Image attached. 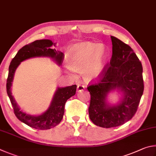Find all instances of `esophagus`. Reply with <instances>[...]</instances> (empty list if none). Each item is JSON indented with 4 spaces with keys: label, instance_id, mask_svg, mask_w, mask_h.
<instances>
[{
    "label": "esophagus",
    "instance_id": "obj_1",
    "mask_svg": "<svg viewBox=\"0 0 156 156\" xmlns=\"http://www.w3.org/2000/svg\"><path fill=\"white\" fill-rule=\"evenodd\" d=\"M84 89H85V86H84L83 85H81V84H79V85L77 86V92H78L83 91Z\"/></svg>",
    "mask_w": 156,
    "mask_h": 156
}]
</instances>
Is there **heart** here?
Instances as JSON below:
<instances>
[{
	"instance_id": "1",
	"label": "heart",
	"mask_w": 156,
	"mask_h": 156,
	"mask_svg": "<svg viewBox=\"0 0 156 156\" xmlns=\"http://www.w3.org/2000/svg\"><path fill=\"white\" fill-rule=\"evenodd\" d=\"M108 57V48L104 45L81 42L70 49L66 61L70 69L82 70L83 77L92 81L99 78L103 74Z\"/></svg>"
}]
</instances>
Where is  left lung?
Segmentation results:
<instances>
[{"label":"left lung","instance_id":"1","mask_svg":"<svg viewBox=\"0 0 156 156\" xmlns=\"http://www.w3.org/2000/svg\"><path fill=\"white\" fill-rule=\"evenodd\" d=\"M112 56L108 66L96 83L88 86L90 102V119L97 126H120L134 116L144 91L143 66L133 49L116 37L111 36ZM124 93L119 105L107 103V94L114 89Z\"/></svg>","mask_w":156,"mask_h":156}]
</instances>
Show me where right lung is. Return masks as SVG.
Instances as JSON below:
<instances>
[{
	"mask_svg": "<svg viewBox=\"0 0 156 156\" xmlns=\"http://www.w3.org/2000/svg\"><path fill=\"white\" fill-rule=\"evenodd\" d=\"M55 44L56 43L52 42L50 40H40L24 46L12 59L9 67L6 85L7 93L15 115L21 122L37 129H49L55 127L61 122L64 114L65 103L68 99L75 94L76 85L57 88L48 110L39 116H31L24 113L19 108L11 91L12 82L16 69L20 62L27 59L35 57H49L58 64H61L64 58V53L57 51L55 48H51L53 45L55 46Z\"/></svg>",
	"mask_w": 156,
	"mask_h": 156,
	"instance_id": "add662e5",
	"label": "right lung"
}]
</instances>
